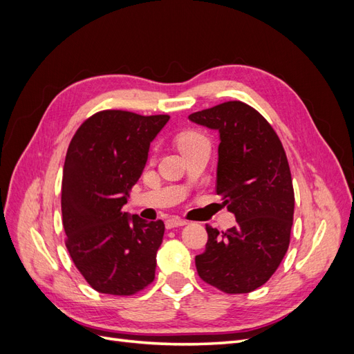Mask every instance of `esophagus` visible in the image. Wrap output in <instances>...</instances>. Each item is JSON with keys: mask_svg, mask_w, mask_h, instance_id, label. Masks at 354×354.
<instances>
[{"mask_svg": "<svg viewBox=\"0 0 354 354\" xmlns=\"http://www.w3.org/2000/svg\"><path fill=\"white\" fill-rule=\"evenodd\" d=\"M185 224H186V221L183 218H180V217H173V218H169V220L165 221L167 229L180 227V226H185Z\"/></svg>", "mask_w": 354, "mask_h": 354, "instance_id": "esophagus-1", "label": "esophagus"}]
</instances>
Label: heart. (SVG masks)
<instances>
[{
    "label": "heart",
    "mask_w": 354,
    "mask_h": 354,
    "mask_svg": "<svg viewBox=\"0 0 354 354\" xmlns=\"http://www.w3.org/2000/svg\"><path fill=\"white\" fill-rule=\"evenodd\" d=\"M203 140H205V137H203L201 133H198L195 130H186L183 133H180L176 138L177 146H178L181 152H185L186 149L195 146L196 143L203 142Z\"/></svg>",
    "instance_id": "1"
}]
</instances>
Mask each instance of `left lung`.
Masks as SVG:
<instances>
[{
    "label": "left lung",
    "mask_w": 354,
    "mask_h": 354,
    "mask_svg": "<svg viewBox=\"0 0 354 354\" xmlns=\"http://www.w3.org/2000/svg\"><path fill=\"white\" fill-rule=\"evenodd\" d=\"M189 120L220 133L216 192L238 221L220 232L207 224L198 274L221 292H251L270 279L291 241L295 198L285 149L266 118L239 100Z\"/></svg>",
    "instance_id": "left-lung-1"
}]
</instances>
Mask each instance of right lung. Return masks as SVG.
Returning a JSON list of instances; mask_svg holds the SVG:
<instances>
[{"label":"right lung","instance_id":"right-lung-1","mask_svg":"<svg viewBox=\"0 0 354 354\" xmlns=\"http://www.w3.org/2000/svg\"><path fill=\"white\" fill-rule=\"evenodd\" d=\"M169 115L106 109L85 120L69 143L62 177V223L75 267L102 294L128 297L155 279L164 221L128 217V192Z\"/></svg>","mask_w":354,"mask_h":354}]
</instances>
